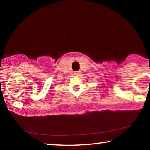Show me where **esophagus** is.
<instances>
[{"label":"esophagus","mask_w":150,"mask_h":150,"mask_svg":"<svg viewBox=\"0 0 150 150\" xmlns=\"http://www.w3.org/2000/svg\"><path fill=\"white\" fill-rule=\"evenodd\" d=\"M75 75L76 76H79V75H81V71H75Z\"/></svg>","instance_id":"obj_1"}]
</instances>
